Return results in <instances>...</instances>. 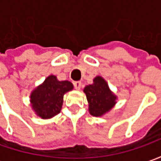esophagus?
Returning <instances> with one entry per match:
<instances>
[{
	"instance_id": "esophagus-1",
	"label": "esophagus",
	"mask_w": 161,
	"mask_h": 161,
	"mask_svg": "<svg viewBox=\"0 0 161 161\" xmlns=\"http://www.w3.org/2000/svg\"><path fill=\"white\" fill-rule=\"evenodd\" d=\"M74 86H75V88L76 89V90H80L81 86H82V84H81V82L77 81V82H75V83H74Z\"/></svg>"
}]
</instances>
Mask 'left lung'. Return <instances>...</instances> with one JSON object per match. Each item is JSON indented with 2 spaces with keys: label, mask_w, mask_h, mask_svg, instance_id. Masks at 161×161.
<instances>
[{
  "label": "left lung",
  "mask_w": 161,
  "mask_h": 161,
  "mask_svg": "<svg viewBox=\"0 0 161 161\" xmlns=\"http://www.w3.org/2000/svg\"><path fill=\"white\" fill-rule=\"evenodd\" d=\"M89 106V112L93 117H103L108 113L117 103L118 97L108 87L106 80L97 75L93 83L84 88Z\"/></svg>",
  "instance_id": "8db88e82"
}]
</instances>
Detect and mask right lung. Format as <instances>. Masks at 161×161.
I'll list each match as a JSON object with an SVG mask.
<instances>
[{"instance_id":"1","label":"right lung","mask_w":161,"mask_h":161,"mask_svg":"<svg viewBox=\"0 0 161 161\" xmlns=\"http://www.w3.org/2000/svg\"><path fill=\"white\" fill-rule=\"evenodd\" d=\"M73 88L69 81H58L56 75H50L31 92V107L41 119H52L60 112L64 94Z\"/></svg>"}]
</instances>
